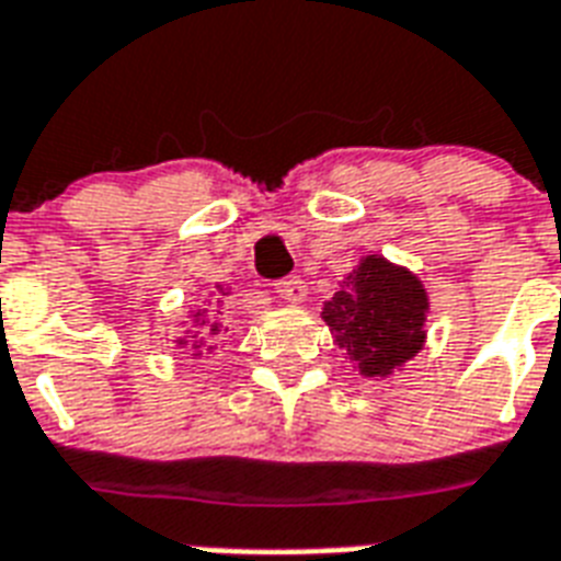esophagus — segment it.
I'll list each match as a JSON object with an SVG mask.
<instances>
[{
	"label": "esophagus",
	"mask_w": 561,
	"mask_h": 561,
	"mask_svg": "<svg viewBox=\"0 0 561 561\" xmlns=\"http://www.w3.org/2000/svg\"><path fill=\"white\" fill-rule=\"evenodd\" d=\"M275 293L289 304H301L307 298V286H304L301 277H284V280H277Z\"/></svg>",
	"instance_id": "34e87169"
}]
</instances>
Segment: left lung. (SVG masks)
I'll return each mask as SVG.
<instances>
[{
    "instance_id": "8db88e82",
    "label": "left lung",
    "mask_w": 561,
    "mask_h": 561,
    "mask_svg": "<svg viewBox=\"0 0 561 561\" xmlns=\"http://www.w3.org/2000/svg\"><path fill=\"white\" fill-rule=\"evenodd\" d=\"M427 293L410 268L368 254L342 280L321 319L363 377H389L424 348Z\"/></svg>"
}]
</instances>
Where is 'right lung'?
Returning <instances> with one entry per match:
<instances>
[{
  "label": "right lung",
  "instance_id": "obj_1",
  "mask_svg": "<svg viewBox=\"0 0 561 561\" xmlns=\"http://www.w3.org/2000/svg\"><path fill=\"white\" fill-rule=\"evenodd\" d=\"M225 295H228V289H225V286H216V293L210 295V301L193 312L195 333L193 342H190L193 359L198 357V354H210V351L219 348L221 340H225V333H228L225 321H221V310H225V301H221V298H225ZM178 345H186V340H178ZM202 347L205 348L204 352L201 351Z\"/></svg>",
  "mask_w": 561,
  "mask_h": 561
}]
</instances>
